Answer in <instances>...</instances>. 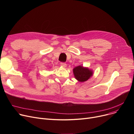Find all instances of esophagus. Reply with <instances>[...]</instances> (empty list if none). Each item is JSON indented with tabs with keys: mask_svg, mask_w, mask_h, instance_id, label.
Masks as SVG:
<instances>
[{
	"mask_svg": "<svg viewBox=\"0 0 134 134\" xmlns=\"http://www.w3.org/2000/svg\"><path fill=\"white\" fill-rule=\"evenodd\" d=\"M60 65L64 67H66L67 66V64L65 63H63V62H62L60 63Z\"/></svg>",
	"mask_w": 134,
	"mask_h": 134,
	"instance_id": "obj_1",
	"label": "esophagus"
}]
</instances>
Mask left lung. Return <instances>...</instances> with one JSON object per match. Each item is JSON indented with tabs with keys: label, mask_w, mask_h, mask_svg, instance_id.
Returning a JSON list of instances; mask_svg holds the SVG:
<instances>
[{
	"label": "left lung",
	"mask_w": 134,
	"mask_h": 134,
	"mask_svg": "<svg viewBox=\"0 0 134 134\" xmlns=\"http://www.w3.org/2000/svg\"><path fill=\"white\" fill-rule=\"evenodd\" d=\"M73 72L75 79L81 82L86 81L93 75L92 70L81 66H77L74 68Z\"/></svg>",
	"instance_id": "left-lung-1"
}]
</instances>
